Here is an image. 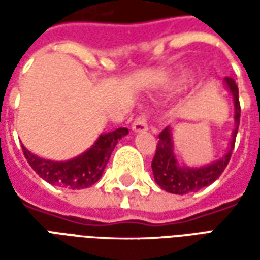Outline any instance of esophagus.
<instances>
[{
    "label": "esophagus",
    "instance_id": "esophagus-1",
    "mask_svg": "<svg viewBox=\"0 0 260 260\" xmlns=\"http://www.w3.org/2000/svg\"><path fill=\"white\" fill-rule=\"evenodd\" d=\"M132 131L134 132H145L147 131V121L145 117H138L132 124Z\"/></svg>",
    "mask_w": 260,
    "mask_h": 260
}]
</instances>
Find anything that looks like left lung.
<instances>
[{
    "mask_svg": "<svg viewBox=\"0 0 260 260\" xmlns=\"http://www.w3.org/2000/svg\"><path fill=\"white\" fill-rule=\"evenodd\" d=\"M224 85L230 91L234 103V129L231 132V141L229 142L227 150L218 160H214L206 166H201V167L184 166L177 160L174 153L173 129L167 126L158 135L157 149L152 161L154 181L164 191L175 195H185V193L199 191L202 188L213 184L227 167L231 153L234 150L235 136L240 125L241 108L238 102V87L235 85L234 79L225 78Z\"/></svg>",
    "mask_w": 260,
    "mask_h": 260,
    "instance_id": "left-lung-1",
    "label": "left lung"
}]
</instances>
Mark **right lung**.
Instances as JSON below:
<instances>
[{
    "mask_svg": "<svg viewBox=\"0 0 260 260\" xmlns=\"http://www.w3.org/2000/svg\"><path fill=\"white\" fill-rule=\"evenodd\" d=\"M128 128H117L111 132L100 134L86 152L65 161L39 157L29 152L23 145L22 150L31 169L48 184L67 189H83L94 185L100 180L114 147L121 138L128 135Z\"/></svg>",
    "mask_w": 260,
    "mask_h": 260,
    "instance_id": "obj_1",
    "label": "right lung"
}]
</instances>
